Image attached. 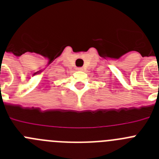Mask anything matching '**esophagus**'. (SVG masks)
Instances as JSON below:
<instances>
[{
  "label": "esophagus",
  "mask_w": 159,
  "mask_h": 159,
  "mask_svg": "<svg viewBox=\"0 0 159 159\" xmlns=\"http://www.w3.org/2000/svg\"><path fill=\"white\" fill-rule=\"evenodd\" d=\"M76 70H77V71H82L83 68H82V67H77Z\"/></svg>",
  "instance_id": "obj_1"
}]
</instances>
